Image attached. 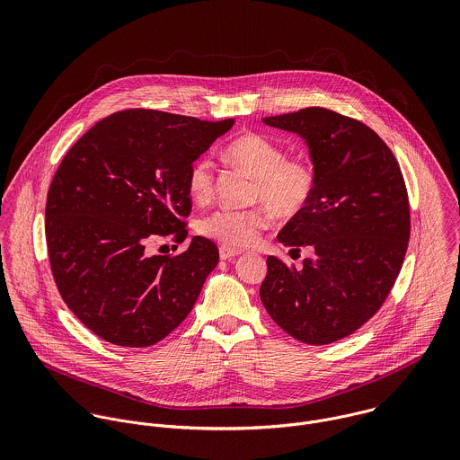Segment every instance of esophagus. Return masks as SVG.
<instances>
[{"label": "esophagus", "mask_w": 460, "mask_h": 460, "mask_svg": "<svg viewBox=\"0 0 460 460\" xmlns=\"http://www.w3.org/2000/svg\"><path fill=\"white\" fill-rule=\"evenodd\" d=\"M239 255H241V252H239V250H234V248H230V246H221V248H219V257H221V261H230V259L239 257Z\"/></svg>", "instance_id": "esophagus-1"}]
</instances>
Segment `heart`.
<instances>
[{"instance_id":"b5f03b06","label":"heart","mask_w":460,"mask_h":460,"mask_svg":"<svg viewBox=\"0 0 460 460\" xmlns=\"http://www.w3.org/2000/svg\"><path fill=\"white\" fill-rule=\"evenodd\" d=\"M226 155L255 177L252 199L262 201L269 210L290 219L299 216L317 190L315 164L306 157H287V150L261 132H244L228 146ZM188 193L198 203L214 193V172L208 159H198L188 173ZM269 210L253 207L246 210L221 208L198 223L199 234L230 248L252 246L269 223Z\"/></svg>"}]
</instances>
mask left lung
<instances>
[{"instance_id":"8db88e82","label":"left lung","mask_w":460,"mask_h":460,"mask_svg":"<svg viewBox=\"0 0 460 460\" xmlns=\"http://www.w3.org/2000/svg\"><path fill=\"white\" fill-rule=\"evenodd\" d=\"M305 139L317 170L310 205L278 241L308 246L303 267L267 257L261 299L299 341L326 345L361 328L385 303L405 257L411 219L400 166L365 124L326 108L262 119Z\"/></svg>"}]
</instances>
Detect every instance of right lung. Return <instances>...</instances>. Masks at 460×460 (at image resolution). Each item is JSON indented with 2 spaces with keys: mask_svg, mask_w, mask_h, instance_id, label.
<instances>
[{
  "mask_svg": "<svg viewBox=\"0 0 460 460\" xmlns=\"http://www.w3.org/2000/svg\"><path fill=\"white\" fill-rule=\"evenodd\" d=\"M234 126L155 110L113 113L66 152L46 203L51 270L68 310L102 340L148 347L193 310L219 252L195 235L175 257L146 243L188 237V173Z\"/></svg>",
  "mask_w": 460,
  "mask_h": 460,
  "instance_id": "right-lung-1",
  "label": "right lung"
}]
</instances>
